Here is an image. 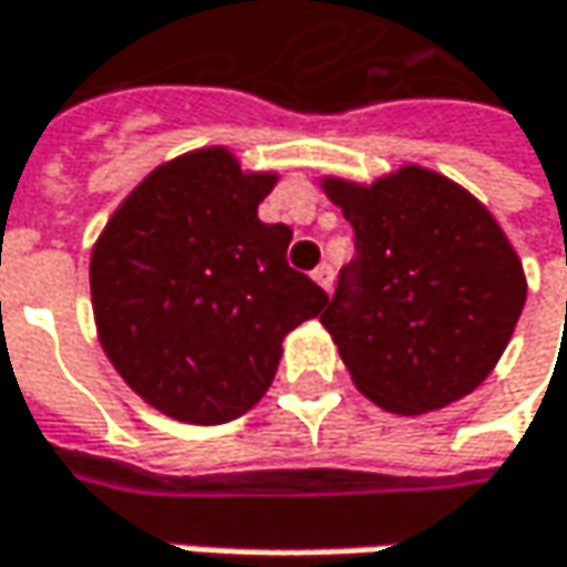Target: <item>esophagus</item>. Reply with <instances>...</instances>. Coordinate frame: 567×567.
Instances as JSON below:
<instances>
[{
    "label": "esophagus",
    "instance_id": "esophagus-1",
    "mask_svg": "<svg viewBox=\"0 0 567 567\" xmlns=\"http://www.w3.org/2000/svg\"><path fill=\"white\" fill-rule=\"evenodd\" d=\"M313 282L320 285L323 291H330V288H332V266H330V262H320V266L313 269Z\"/></svg>",
    "mask_w": 567,
    "mask_h": 567
}]
</instances>
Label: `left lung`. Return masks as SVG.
Listing matches in <instances>:
<instances>
[{"instance_id": "left-lung-1", "label": "left lung", "mask_w": 567, "mask_h": 567, "mask_svg": "<svg viewBox=\"0 0 567 567\" xmlns=\"http://www.w3.org/2000/svg\"><path fill=\"white\" fill-rule=\"evenodd\" d=\"M355 259L320 323L374 406L425 415L473 393L505 355L527 301L524 262L480 199L400 164L371 184L323 174Z\"/></svg>"}]
</instances>
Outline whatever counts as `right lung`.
Segmentation results:
<instances>
[{
	"instance_id": "right-lung-1",
	"label": "right lung",
	"mask_w": 567,
	"mask_h": 567,
	"mask_svg": "<svg viewBox=\"0 0 567 567\" xmlns=\"http://www.w3.org/2000/svg\"><path fill=\"white\" fill-rule=\"evenodd\" d=\"M279 171H244L228 145L164 161L116 206L91 250L104 355L152 409L189 425L250 412L282 342L327 291L285 262L288 225L259 221Z\"/></svg>"
}]
</instances>
